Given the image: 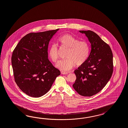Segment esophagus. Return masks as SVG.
Returning a JSON list of instances; mask_svg holds the SVG:
<instances>
[{"instance_id": "obj_1", "label": "esophagus", "mask_w": 128, "mask_h": 128, "mask_svg": "<svg viewBox=\"0 0 128 128\" xmlns=\"http://www.w3.org/2000/svg\"><path fill=\"white\" fill-rule=\"evenodd\" d=\"M69 73V72H64V71H62L61 72V74H68Z\"/></svg>"}]
</instances>
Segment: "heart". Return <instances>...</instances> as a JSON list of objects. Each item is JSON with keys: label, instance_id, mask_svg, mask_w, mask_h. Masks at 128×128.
<instances>
[{"label": "heart", "instance_id": "heart-1", "mask_svg": "<svg viewBox=\"0 0 128 128\" xmlns=\"http://www.w3.org/2000/svg\"><path fill=\"white\" fill-rule=\"evenodd\" d=\"M62 47L68 48L65 57L66 58L60 61L56 66L60 70L68 71L74 66H81L86 61L90 54L89 44L85 40L79 39L70 34H65L58 39ZM48 54L51 60L56 62L58 58V49L56 44H53L50 46Z\"/></svg>", "mask_w": 128, "mask_h": 128}]
</instances>
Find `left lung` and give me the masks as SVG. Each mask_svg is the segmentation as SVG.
Segmentation results:
<instances>
[{"label":"left lung","mask_w":128,"mask_h":128,"mask_svg":"<svg viewBox=\"0 0 128 128\" xmlns=\"http://www.w3.org/2000/svg\"><path fill=\"white\" fill-rule=\"evenodd\" d=\"M91 44L92 50L86 61L74 71L76 79L74 89L82 96L90 97L103 89L113 72V56L108 44L91 30H81Z\"/></svg>","instance_id":"8db88e82"}]
</instances>
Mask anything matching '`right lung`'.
I'll list each match as a JSON object with an SVG mask.
<instances>
[{
	"mask_svg": "<svg viewBox=\"0 0 128 128\" xmlns=\"http://www.w3.org/2000/svg\"><path fill=\"white\" fill-rule=\"evenodd\" d=\"M58 30L30 33L20 39L13 50L14 80L20 89L30 97L44 95L60 74L48 58L49 43Z\"/></svg>",
	"mask_w": 128,
	"mask_h": 128,
	"instance_id": "add662e5",
	"label": "right lung"
}]
</instances>
